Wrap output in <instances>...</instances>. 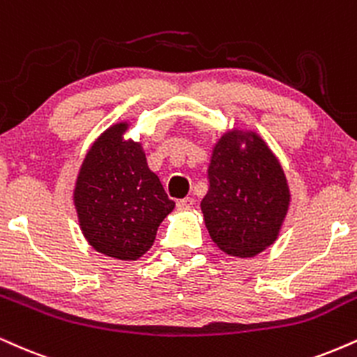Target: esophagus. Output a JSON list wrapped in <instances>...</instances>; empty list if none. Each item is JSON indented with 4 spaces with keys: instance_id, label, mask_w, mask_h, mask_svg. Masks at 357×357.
<instances>
[{
    "instance_id": "1",
    "label": "esophagus",
    "mask_w": 357,
    "mask_h": 357,
    "mask_svg": "<svg viewBox=\"0 0 357 357\" xmlns=\"http://www.w3.org/2000/svg\"><path fill=\"white\" fill-rule=\"evenodd\" d=\"M176 206H178V209H191L192 206H195V197L188 196V197H183V199H178Z\"/></svg>"
}]
</instances>
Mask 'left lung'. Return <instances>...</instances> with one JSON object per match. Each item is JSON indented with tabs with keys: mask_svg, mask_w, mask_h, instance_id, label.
Segmentation results:
<instances>
[{
	"mask_svg": "<svg viewBox=\"0 0 357 357\" xmlns=\"http://www.w3.org/2000/svg\"><path fill=\"white\" fill-rule=\"evenodd\" d=\"M208 181L201 211L218 248L251 257L276 241L291 196L284 171L259 136L238 130L222 136Z\"/></svg>",
	"mask_w": 357,
	"mask_h": 357,
	"instance_id": "8db88e82",
	"label": "left lung"
}]
</instances>
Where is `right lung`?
<instances>
[{"mask_svg":"<svg viewBox=\"0 0 357 357\" xmlns=\"http://www.w3.org/2000/svg\"><path fill=\"white\" fill-rule=\"evenodd\" d=\"M126 123L94 141L75 188V206L86 241L102 255L130 261L153 246L162 220L174 209L139 143L123 141Z\"/></svg>","mask_w":357,"mask_h":357,"instance_id":"1","label":"right lung"}]
</instances>
